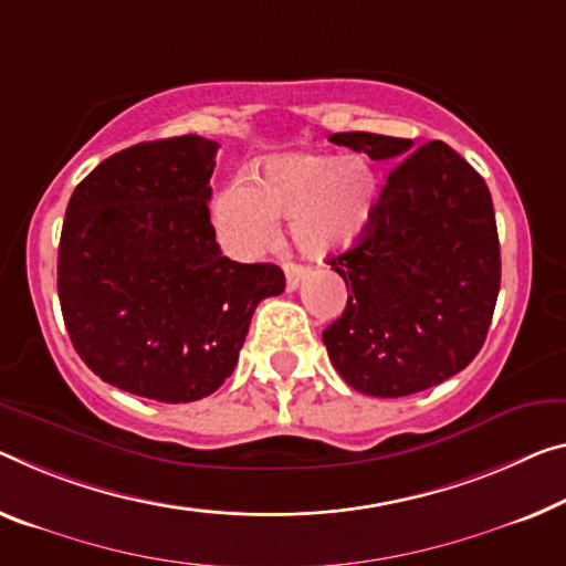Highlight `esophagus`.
Instances as JSON below:
<instances>
[{
  "label": "esophagus",
  "mask_w": 566,
  "mask_h": 566,
  "mask_svg": "<svg viewBox=\"0 0 566 566\" xmlns=\"http://www.w3.org/2000/svg\"><path fill=\"white\" fill-rule=\"evenodd\" d=\"M303 277H306V268L285 263V285H289V291L298 289V285L303 283Z\"/></svg>",
  "instance_id": "obj_1"
}]
</instances>
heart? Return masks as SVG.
I'll return each instance as SVG.
<instances>
[{
	"label": "heart",
	"mask_w": 566,
	"mask_h": 566,
	"mask_svg": "<svg viewBox=\"0 0 566 566\" xmlns=\"http://www.w3.org/2000/svg\"><path fill=\"white\" fill-rule=\"evenodd\" d=\"M379 179L364 156L295 154L263 164L255 185L234 179L214 199V220L232 255L253 258L289 220L293 245L308 258L342 253L367 232Z\"/></svg>",
	"instance_id": "b5f03b06"
}]
</instances>
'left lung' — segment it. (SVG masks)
Listing matches in <instances>:
<instances>
[{
	"label": "left lung",
	"instance_id": "1",
	"mask_svg": "<svg viewBox=\"0 0 566 566\" xmlns=\"http://www.w3.org/2000/svg\"><path fill=\"white\" fill-rule=\"evenodd\" d=\"M328 142L396 161L367 232L328 260L349 301L324 332L356 392L407 397L463 371L481 352L501 289L491 192L442 142L334 134Z\"/></svg>",
	"mask_w": 566,
	"mask_h": 566
}]
</instances>
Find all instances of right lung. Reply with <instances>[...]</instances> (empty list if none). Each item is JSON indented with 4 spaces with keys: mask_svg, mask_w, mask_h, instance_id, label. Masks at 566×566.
<instances>
[{
    "mask_svg": "<svg viewBox=\"0 0 566 566\" xmlns=\"http://www.w3.org/2000/svg\"><path fill=\"white\" fill-rule=\"evenodd\" d=\"M220 144L177 136L101 161L67 202L57 295L81 359L108 385L195 402L230 377L250 318L281 295L271 263L224 258L210 222Z\"/></svg>",
    "mask_w": 566,
    "mask_h": 566,
    "instance_id": "right-lung-1",
    "label": "right lung"
}]
</instances>
